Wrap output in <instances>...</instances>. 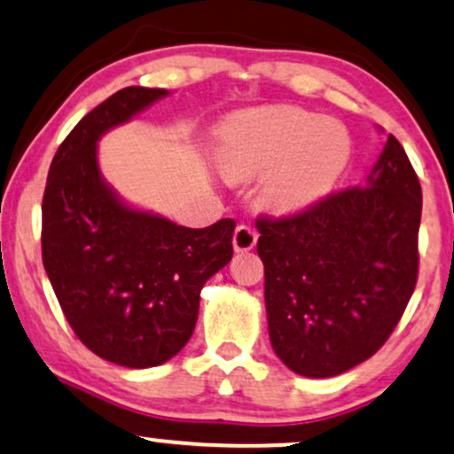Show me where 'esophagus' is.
Here are the masks:
<instances>
[{
  "instance_id": "34e87169",
  "label": "esophagus",
  "mask_w": 454,
  "mask_h": 454,
  "mask_svg": "<svg viewBox=\"0 0 454 454\" xmlns=\"http://www.w3.org/2000/svg\"><path fill=\"white\" fill-rule=\"evenodd\" d=\"M255 241H258V232L254 231L251 226H237V231L232 234V245L237 251H249L255 247Z\"/></svg>"
}]
</instances>
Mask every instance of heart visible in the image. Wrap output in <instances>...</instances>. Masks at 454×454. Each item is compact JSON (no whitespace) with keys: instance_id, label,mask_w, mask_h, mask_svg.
<instances>
[{"instance_id":"1","label":"heart","mask_w":454,"mask_h":454,"mask_svg":"<svg viewBox=\"0 0 454 454\" xmlns=\"http://www.w3.org/2000/svg\"><path fill=\"white\" fill-rule=\"evenodd\" d=\"M351 156L347 129L296 107L239 116L217 154L222 173L243 182L263 173L260 200L275 213H298L334 188Z\"/></svg>"}]
</instances>
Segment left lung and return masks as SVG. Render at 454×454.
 Wrapping results in <instances>:
<instances>
[{
  "instance_id": "1",
  "label": "left lung",
  "mask_w": 454,
  "mask_h": 454,
  "mask_svg": "<svg viewBox=\"0 0 454 454\" xmlns=\"http://www.w3.org/2000/svg\"><path fill=\"white\" fill-rule=\"evenodd\" d=\"M420 207L417 173L389 135L365 185L258 217L269 334L289 370L327 379L385 345L417 286Z\"/></svg>"
}]
</instances>
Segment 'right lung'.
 <instances>
[{"mask_svg":"<svg viewBox=\"0 0 454 454\" xmlns=\"http://www.w3.org/2000/svg\"><path fill=\"white\" fill-rule=\"evenodd\" d=\"M168 95L129 86L59 145L42 200V260L65 319L92 353L152 368L192 336L205 281L232 258L234 220L185 228L130 209L103 182L97 141Z\"/></svg>","mask_w":454,"mask_h":454,"instance_id":"obj_1","label":"right lung"}]
</instances>
